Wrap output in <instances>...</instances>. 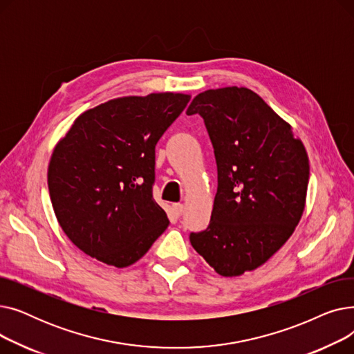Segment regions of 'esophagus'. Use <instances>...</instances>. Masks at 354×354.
Segmentation results:
<instances>
[{
    "label": "esophagus",
    "instance_id": "34e87169",
    "mask_svg": "<svg viewBox=\"0 0 354 354\" xmlns=\"http://www.w3.org/2000/svg\"><path fill=\"white\" fill-rule=\"evenodd\" d=\"M172 211H174V214H175L176 216H179V215H182V212L185 211V205H183V203H174V205H172Z\"/></svg>",
    "mask_w": 354,
    "mask_h": 354
}]
</instances>
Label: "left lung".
<instances>
[{
  "label": "left lung",
  "mask_w": 354,
  "mask_h": 354,
  "mask_svg": "<svg viewBox=\"0 0 354 354\" xmlns=\"http://www.w3.org/2000/svg\"><path fill=\"white\" fill-rule=\"evenodd\" d=\"M205 122L218 166L209 227L192 232L195 251L222 277L267 263L306 208L310 163L292 126L247 87L209 88L187 110Z\"/></svg>",
  "instance_id": "left-lung-1"
}]
</instances>
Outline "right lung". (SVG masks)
I'll return each mask as SVG.
<instances>
[{
    "instance_id": "right-lung-1",
    "label": "right lung",
    "mask_w": 354,
    "mask_h": 354,
    "mask_svg": "<svg viewBox=\"0 0 354 354\" xmlns=\"http://www.w3.org/2000/svg\"><path fill=\"white\" fill-rule=\"evenodd\" d=\"M191 95L123 96L88 109L54 146L51 205L71 243L116 268L135 264L169 225L152 198L155 146Z\"/></svg>"
}]
</instances>
